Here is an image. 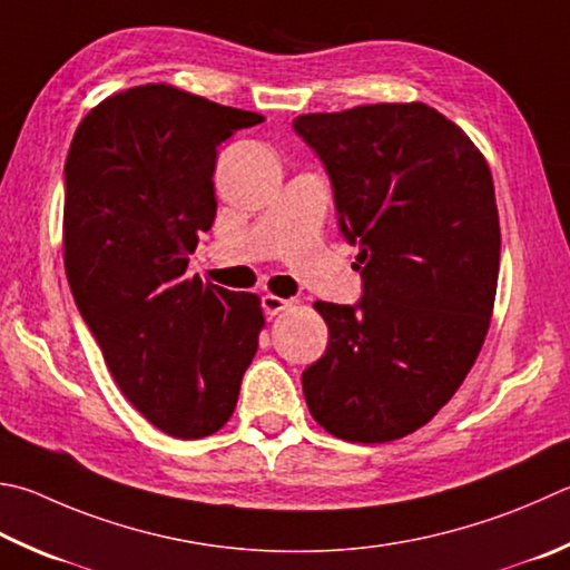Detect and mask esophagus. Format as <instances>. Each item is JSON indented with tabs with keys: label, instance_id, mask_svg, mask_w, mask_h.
Here are the masks:
<instances>
[{
	"label": "esophagus",
	"instance_id": "34e87169",
	"mask_svg": "<svg viewBox=\"0 0 570 570\" xmlns=\"http://www.w3.org/2000/svg\"><path fill=\"white\" fill-rule=\"evenodd\" d=\"M262 306H264V314L278 316L282 312H288V308L294 306V302H292V298H282V296H276V294H266L262 298Z\"/></svg>",
	"mask_w": 570,
	"mask_h": 570
}]
</instances>
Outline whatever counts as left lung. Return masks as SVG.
Masks as SVG:
<instances>
[{
  "label": "left lung",
  "instance_id": "1",
  "mask_svg": "<svg viewBox=\"0 0 570 570\" xmlns=\"http://www.w3.org/2000/svg\"><path fill=\"white\" fill-rule=\"evenodd\" d=\"M334 184L358 246V306L316 302L326 354L304 371L318 426L351 443L409 436L436 416L479 358L501 264L489 161L423 101L294 119Z\"/></svg>",
  "mask_w": 570,
  "mask_h": 570
}]
</instances>
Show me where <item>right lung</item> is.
<instances>
[{
	"label": "right lung",
	"mask_w": 570,
	"mask_h": 570,
	"mask_svg": "<svg viewBox=\"0 0 570 570\" xmlns=\"http://www.w3.org/2000/svg\"><path fill=\"white\" fill-rule=\"evenodd\" d=\"M264 121L171 85L111 95L65 164V272L124 396L174 439L232 419L264 328L262 298L186 276L216 216L219 144Z\"/></svg>",
	"instance_id": "1"
}]
</instances>
